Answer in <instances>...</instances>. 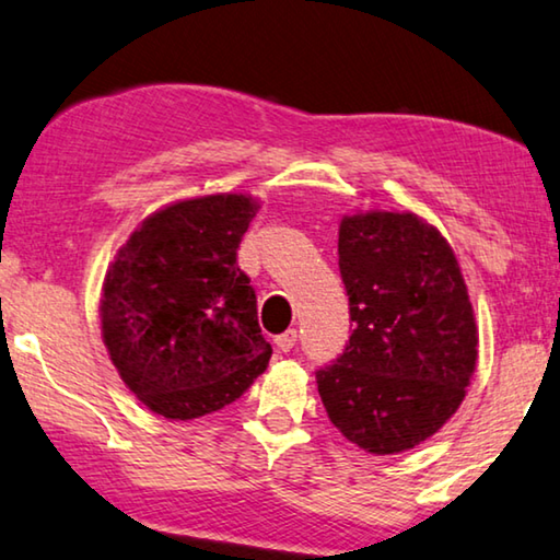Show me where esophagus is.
<instances>
[{
    "mask_svg": "<svg viewBox=\"0 0 560 560\" xmlns=\"http://www.w3.org/2000/svg\"><path fill=\"white\" fill-rule=\"evenodd\" d=\"M296 339H299V336H296L294 328H289V331L279 334L277 339H273V343H277L279 351H291V349H294V346H296Z\"/></svg>",
    "mask_w": 560,
    "mask_h": 560,
    "instance_id": "esophagus-1",
    "label": "esophagus"
}]
</instances>
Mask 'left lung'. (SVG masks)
<instances>
[{"label":"left lung","mask_w":560,"mask_h":560,"mask_svg":"<svg viewBox=\"0 0 560 560\" xmlns=\"http://www.w3.org/2000/svg\"><path fill=\"white\" fill-rule=\"evenodd\" d=\"M339 269L353 331L316 371L328 419L376 456L401 454L456 413L478 359V328L456 254L411 211L341 219Z\"/></svg>","instance_id":"1"}]
</instances>
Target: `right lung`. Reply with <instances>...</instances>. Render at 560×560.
Here are the masks:
<instances>
[{
    "label": "right lung",
    "instance_id": "1",
    "mask_svg": "<svg viewBox=\"0 0 560 560\" xmlns=\"http://www.w3.org/2000/svg\"><path fill=\"white\" fill-rule=\"evenodd\" d=\"M259 201L184 199L141 221L102 287V336L149 411L189 421L236 401L271 359L236 248Z\"/></svg>",
    "mask_w": 560,
    "mask_h": 560
}]
</instances>
